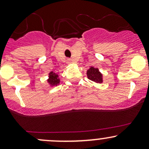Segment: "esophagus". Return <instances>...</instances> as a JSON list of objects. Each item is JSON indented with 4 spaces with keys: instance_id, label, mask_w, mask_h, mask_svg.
<instances>
[{
    "instance_id": "obj_1",
    "label": "esophagus",
    "mask_w": 149,
    "mask_h": 149,
    "mask_svg": "<svg viewBox=\"0 0 149 149\" xmlns=\"http://www.w3.org/2000/svg\"><path fill=\"white\" fill-rule=\"evenodd\" d=\"M68 63H71V59H68Z\"/></svg>"
}]
</instances>
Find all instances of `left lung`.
I'll return each instance as SVG.
<instances>
[{
	"instance_id": "1",
	"label": "left lung",
	"mask_w": 149,
	"mask_h": 149,
	"mask_svg": "<svg viewBox=\"0 0 149 149\" xmlns=\"http://www.w3.org/2000/svg\"><path fill=\"white\" fill-rule=\"evenodd\" d=\"M87 76L88 79L96 83H103V74L100 72L99 69L94 66H91L87 71Z\"/></svg>"
}]
</instances>
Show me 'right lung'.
I'll use <instances>...</instances> for the list:
<instances>
[{
  "label": "right lung",
  "mask_w": 149,
  "mask_h": 149,
  "mask_svg": "<svg viewBox=\"0 0 149 149\" xmlns=\"http://www.w3.org/2000/svg\"><path fill=\"white\" fill-rule=\"evenodd\" d=\"M47 83L50 87L57 86L60 83V78H59V75L51 71L48 73V79L47 80Z\"/></svg>",
  "instance_id": "add662e5"
}]
</instances>
